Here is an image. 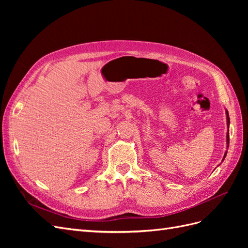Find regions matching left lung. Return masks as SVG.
<instances>
[{
	"label": "left lung",
	"instance_id": "1",
	"mask_svg": "<svg viewBox=\"0 0 248 248\" xmlns=\"http://www.w3.org/2000/svg\"><path fill=\"white\" fill-rule=\"evenodd\" d=\"M226 115H227V125H228V132H227V148H229V144H230V136H229V126H230V117H229V111L226 109ZM227 151L226 153H224L223 155V158H222V161L224 160V158H226L227 156Z\"/></svg>",
	"mask_w": 248,
	"mask_h": 248
}]
</instances>
